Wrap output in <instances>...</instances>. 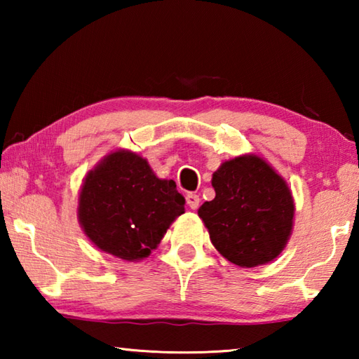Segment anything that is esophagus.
<instances>
[{
	"label": "esophagus",
	"mask_w": 359,
	"mask_h": 359,
	"mask_svg": "<svg viewBox=\"0 0 359 359\" xmlns=\"http://www.w3.org/2000/svg\"><path fill=\"white\" fill-rule=\"evenodd\" d=\"M185 199H187V205H188V208H190V209L196 210V209L199 208V196H198V194L188 193Z\"/></svg>",
	"instance_id": "obj_1"
}]
</instances>
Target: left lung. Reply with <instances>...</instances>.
Returning a JSON list of instances; mask_svg holds the SVG:
<instances>
[{
	"instance_id": "left-lung-1",
	"label": "left lung",
	"mask_w": 359,
	"mask_h": 359,
	"mask_svg": "<svg viewBox=\"0 0 359 359\" xmlns=\"http://www.w3.org/2000/svg\"><path fill=\"white\" fill-rule=\"evenodd\" d=\"M215 198L198 210L214 247L236 266L255 267L277 258L293 229L294 201L271 165L258 155L222 163L212 175Z\"/></svg>"
}]
</instances>
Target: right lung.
<instances>
[{"mask_svg":"<svg viewBox=\"0 0 359 359\" xmlns=\"http://www.w3.org/2000/svg\"><path fill=\"white\" fill-rule=\"evenodd\" d=\"M184 205L174 180L158 179L137 154L115 150L85 175L77 217L100 250L139 261L155 250Z\"/></svg>","mask_w":359,"mask_h":359,"instance_id":"obj_1","label":"right lung"}]
</instances>
